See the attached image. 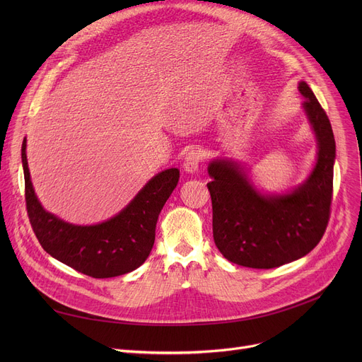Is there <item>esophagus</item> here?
I'll return each mask as SVG.
<instances>
[{
    "instance_id": "1",
    "label": "esophagus",
    "mask_w": 362,
    "mask_h": 362,
    "mask_svg": "<svg viewBox=\"0 0 362 362\" xmlns=\"http://www.w3.org/2000/svg\"><path fill=\"white\" fill-rule=\"evenodd\" d=\"M201 160H202V156H201L199 151H197V149L189 151L186 157H185V161H183V170L189 175L197 173L198 168H199Z\"/></svg>"
}]
</instances>
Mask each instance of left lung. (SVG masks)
Returning <instances> with one entry per match:
<instances>
[{
	"instance_id": "obj_1",
	"label": "left lung",
	"mask_w": 362,
	"mask_h": 362,
	"mask_svg": "<svg viewBox=\"0 0 362 362\" xmlns=\"http://www.w3.org/2000/svg\"><path fill=\"white\" fill-rule=\"evenodd\" d=\"M302 110L317 139L310 176L283 194H262L232 158L208 164L213 236L226 259L250 269H274L311 252L326 232L333 194L336 142L326 111L311 88L298 86Z\"/></svg>"
}]
</instances>
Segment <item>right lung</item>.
<instances>
[{
  "instance_id": "add662e5",
  "label": "right lung",
  "mask_w": 362,
  "mask_h": 362,
  "mask_svg": "<svg viewBox=\"0 0 362 362\" xmlns=\"http://www.w3.org/2000/svg\"><path fill=\"white\" fill-rule=\"evenodd\" d=\"M22 163L32 229L52 258L95 279L122 276L145 262L154 246L158 216L177 186L179 168H167L148 180L114 217L98 224L79 226L47 211L37 199L29 173L26 138L22 144Z\"/></svg>"
}]
</instances>
